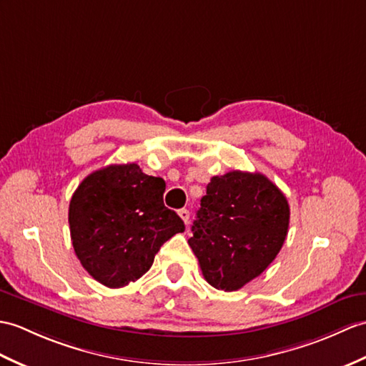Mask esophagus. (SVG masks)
Listing matches in <instances>:
<instances>
[{
  "instance_id": "1",
  "label": "esophagus",
  "mask_w": 366,
  "mask_h": 366,
  "mask_svg": "<svg viewBox=\"0 0 366 366\" xmlns=\"http://www.w3.org/2000/svg\"><path fill=\"white\" fill-rule=\"evenodd\" d=\"M179 217L182 218V222L185 223V224H189V222H190V212L187 210V209H181L179 210Z\"/></svg>"
}]
</instances>
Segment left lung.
<instances>
[{"label": "left lung", "instance_id": "1", "mask_svg": "<svg viewBox=\"0 0 366 366\" xmlns=\"http://www.w3.org/2000/svg\"><path fill=\"white\" fill-rule=\"evenodd\" d=\"M290 207L260 173L214 176L193 222L189 244L204 279L218 290H239L262 274L285 242Z\"/></svg>", "mask_w": 366, "mask_h": 366}]
</instances>
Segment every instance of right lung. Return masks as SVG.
I'll return each instance as SVG.
<instances>
[{"mask_svg":"<svg viewBox=\"0 0 366 366\" xmlns=\"http://www.w3.org/2000/svg\"><path fill=\"white\" fill-rule=\"evenodd\" d=\"M165 181L137 164L109 165L84 179L68 209L71 243L87 273L109 288L142 277L184 222L164 204Z\"/></svg>","mask_w":366,"mask_h":366,"instance_id":"right-lung-1","label":"right lung"}]
</instances>
